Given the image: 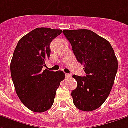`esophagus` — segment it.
<instances>
[{"instance_id": "1", "label": "esophagus", "mask_w": 128, "mask_h": 128, "mask_svg": "<svg viewBox=\"0 0 128 128\" xmlns=\"http://www.w3.org/2000/svg\"><path fill=\"white\" fill-rule=\"evenodd\" d=\"M72 76V75L70 74H65V77L66 78H70Z\"/></svg>"}]
</instances>
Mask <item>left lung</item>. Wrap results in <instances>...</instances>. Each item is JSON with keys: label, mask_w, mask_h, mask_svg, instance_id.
<instances>
[{"label": "left lung", "mask_w": 128, "mask_h": 128, "mask_svg": "<svg viewBox=\"0 0 128 128\" xmlns=\"http://www.w3.org/2000/svg\"><path fill=\"white\" fill-rule=\"evenodd\" d=\"M78 62L84 64L86 76L74 74L77 86L72 91L76 108L92 111L109 96L118 71V59L110 42L87 29L64 30Z\"/></svg>", "instance_id": "8db88e82"}]
</instances>
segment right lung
Returning a JSON list of instances; mask_svg holds the SVG:
<instances>
[{
  "label": "right lung",
  "mask_w": 128,
  "mask_h": 128,
  "mask_svg": "<svg viewBox=\"0 0 128 128\" xmlns=\"http://www.w3.org/2000/svg\"><path fill=\"white\" fill-rule=\"evenodd\" d=\"M62 32L37 28L23 36L15 48L10 62L11 78L20 100L33 112H43L52 106L56 91L64 80L62 71L42 70L50 56L51 42Z\"/></svg>",
  "instance_id": "obj_1"
}]
</instances>
